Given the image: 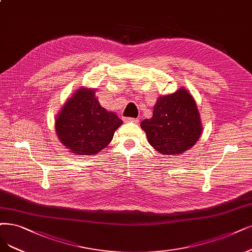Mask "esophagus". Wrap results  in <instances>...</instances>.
<instances>
[{"instance_id":"1","label":"esophagus","mask_w":252,"mask_h":252,"mask_svg":"<svg viewBox=\"0 0 252 252\" xmlns=\"http://www.w3.org/2000/svg\"><path fill=\"white\" fill-rule=\"evenodd\" d=\"M126 121H133V123H138L139 119L138 118H133V117H128L126 119Z\"/></svg>"}]
</instances>
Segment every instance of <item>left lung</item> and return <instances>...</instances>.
Instances as JSON below:
<instances>
[{"mask_svg": "<svg viewBox=\"0 0 252 252\" xmlns=\"http://www.w3.org/2000/svg\"><path fill=\"white\" fill-rule=\"evenodd\" d=\"M141 128L157 152L169 156L190 150L198 141L202 126L196 102L182 87L158 98L153 117L144 119Z\"/></svg>", "mask_w": 252, "mask_h": 252, "instance_id": "left-lung-1", "label": "left lung"}]
</instances>
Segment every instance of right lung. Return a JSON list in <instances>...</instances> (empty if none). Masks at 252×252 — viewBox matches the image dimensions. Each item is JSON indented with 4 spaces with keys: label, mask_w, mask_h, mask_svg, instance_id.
<instances>
[{
    "label": "right lung",
    "mask_w": 252,
    "mask_h": 252,
    "mask_svg": "<svg viewBox=\"0 0 252 252\" xmlns=\"http://www.w3.org/2000/svg\"><path fill=\"white\" fill-rule=\"evenodd\" d=\"M121 125L123 120L114 112L100 106L94 90L83 87L65 102L55 121L60 142L78 156L104 150Z\"/></svg>",
    "instance_id": "obj_1"
}]
</instances>
